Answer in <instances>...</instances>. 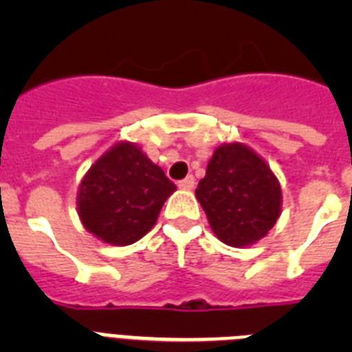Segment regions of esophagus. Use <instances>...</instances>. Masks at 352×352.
<instances>
[{"instance_id":"obj_1","label":"esophagus","mask_w":352,"mask_h":352,"mask_svg":"<svg viewBox=\"0 0 352 352\" xmlns=\"http://www.w3.org/2000/svg\"><path fill=\"white\" fill-rule=\"evenodd\" d=\"M194 185H195L194 176H186L185 179H182V182L178 183V186L182 188V190H192V188H194Z\"/></svg>"}]
</instances>
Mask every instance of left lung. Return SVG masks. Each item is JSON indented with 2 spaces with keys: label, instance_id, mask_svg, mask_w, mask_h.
<instances>
[{
  "label": "left lung",
  "instance_id": "1",
  "mask_svg": "<svg viewBox=\"0 0 352 352\" xmlns=\"http://www.w3.org/2000/svg\"><path fill=\"white\" fill-rule=\"evenodd\" d=\"M195 197L214 236L234 248L256 245L282 213L278 178L261 155L238 141L214 148Z\"/></svg>",
  "mask_w": 352,
  "mask_h": 352
}]
</instances>
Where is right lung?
<instances>
[{"mask_svg": "<svg viewBox=\"0 0 352 352\" xmlns=\"http://www.w3.org/2000/svg\"><path fill=\"white\" fill-rule=\"evenodd\" d=\"M176 185L130 141L105 151L84 174L77 190V213L84 229L114 247L148 234Z\"/></svg>", "mask_w": 352, "mask_h": 352, "instance_id": "right-lung-1", "label": "right lung"}]
</instances>
